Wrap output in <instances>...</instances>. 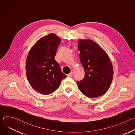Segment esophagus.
Wrapping results in <instances>:
<instances>
[{
  "instance_id": "obj_1",
  "label": "esophagus",
  "mask_w": 135,
  "mask_h": 135,
  "mask_svg": "<svg viewBox=\"0 0 135 135\" xmlns=\"http://www.w3.org/2000/svg\"><path fill=\"white\" fill-rule=\"evenodd\" d=\"M73 73H74V70H72L71 71V72H70L69 74H67V76H68V77H71V76H73Z\"/></svg>"
}]
</instances>
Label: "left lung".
<instances>
[{
    "label": "left lung",
    "mask_w": 135,
    "mask_h": 135,
    "mask_svg": "<svg viewBox=\"0 0 135 135\" xmlns=\"http://www.w3.org/2000/svg\"><path fill=\"white\" fill-rule=\"evenodd\" d=\"M80 59L84 67V79L77 81L81 92L87 97L95 98L104 94L109 88L113 68L106 53L92 40H80L78 43Z\"/></svg>",
    "instance_id": "obj_1"
}]
</instances>
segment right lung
<instances>
[{
  "label": "right lung",
  "mask_w": 135,
  "mask_h": 135,
  "mask_svg": "<svg viewBox=\"0 0 135 135\" xmlns=\"http://www.w3.org/2000/svg\"><path fill=\"white\" fill-rule=\"evenodd\" d=\"M61 41L54 34H49L37 41L28 55L26 65L27 79L35 90L43 94L54 92L67 77L54 59Z\"/></svg>",
  "instance_id": "1"
}]
</instances>
